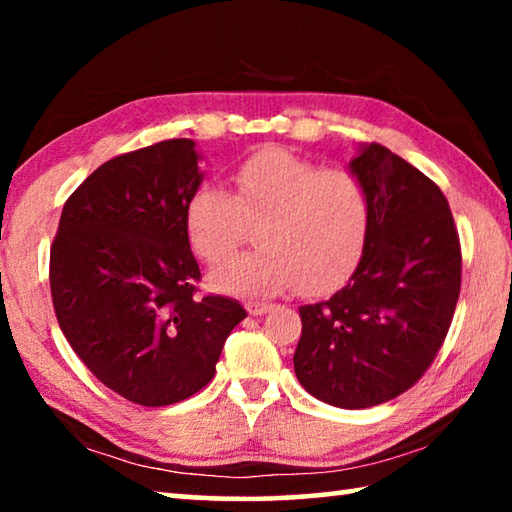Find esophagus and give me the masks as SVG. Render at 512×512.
Here are the masks:
<instances>
[{"instance_id": "1", "label": "esophagus", "mask_w": 512, "mask_h": 512, "mask_svg": "<svg viewBox=\"0 0 512 512\" xmlns=\"http://www.w3.org/2000/svg\"><path fill=\"white\" fill-rule=\"evenodd\" d=\"M246 309H248V314H250V316H264L266 311H271V309H273V305H271V302L250 300V302H246Z\"/></svg>"}]
</instances>
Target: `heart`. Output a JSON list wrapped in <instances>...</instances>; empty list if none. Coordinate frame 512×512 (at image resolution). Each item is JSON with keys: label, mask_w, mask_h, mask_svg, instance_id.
Returning a JSON list of instances; mask_svg holds the SVG:
<instances>
[{"label": "heart", "mask_w": 512, "mask_h": 512, "mask_svg": "<svg viewBox=\"0 0 512 512\" xmlns=\"http://www.w3.org/2000/svg\"><path fill=\"white\" fill-rule=\"evenodd\" d=\"M235 194L201 185L185 207L189 246L207 264L239 248L257 225L259 250L210 273L212 289L237 296H275L300 287H336L359 264L370 232V196L359 176L323 169L280 146H266L232 173Z\"/></svg>", "instance_id": "heart-1"}]
</instances>
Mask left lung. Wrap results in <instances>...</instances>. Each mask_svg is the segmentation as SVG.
I'll return each instance as SVG.
<instances>
[{"label":"left lung","mask_w":512,"mask_h":512,"mask_svg":"<svg viewBox=\"0 0 512 512\" xmlns=\"http://www.w3.org/2000/svg\"><path fill=\"white\" fill-rule=\"evenodd\" d=\"M370 196V232L341 291L300 307L293 368L341 409L384 404L436 359L461 293V241L440 187L381 144L350 162Z\"/></svg>","instance_id":"obj_1"}]
</instances>
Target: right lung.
Here are the masks:
<instances>
[{
	"instance_id": "1",
	"label": "right lung",
	"mask_w": 512,
	"mask_h": 512,
	"mask_svg": "<svg viewBox=\"0 0 512 512\" xmlns=\"http://www.w3.org/2000/svg\"><path fill=\"white\" fill-rule=\"evenodd\" d=\"M201 180L194 142L164 140L103 162L60 214L49 255L58 325L128 402L167 406L201 391L246 318L237 300L196 296L185 207Z\"/></svg>"
}]
</instances>
